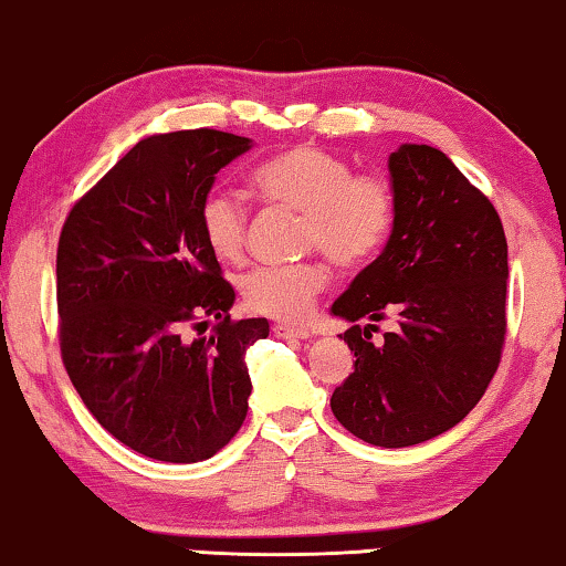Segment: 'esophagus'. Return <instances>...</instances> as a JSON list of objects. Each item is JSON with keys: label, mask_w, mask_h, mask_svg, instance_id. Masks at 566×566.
Wrapping results in <instances>:
<instances>
[{"label": "esophagus", "mask_w": 566, "mask_h": 566, "mask_svg": "<svg viewBox=\"0 0 566 566\" xmlns=\"http://www.w3.org/2000/svg\"><path fill=\"white\" fill-rule=\"evenodd\" d=\"M273 334L281 339H308L311 332L303 329V326H293V324H275Z\"/></svg>", "instance_id": "34e87169"}]
</instances>
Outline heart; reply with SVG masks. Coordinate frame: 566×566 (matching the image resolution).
I'll use <instances>...</instances> for the list:
<instances>
[{"mask_svg": "<svg viewBox=\"0 0 566 566\" xmlns=\"http://www.w3.org/2000/svg\"><path fill=\"white\" fill-rule=\"evenodd\" d=\"M252 191L270 207L303 214V250H318L342 270L359 268L388 242L396 196L382 176H352L349 163L318 147L298 145L273 155L252 170ZM201 234L224 263H237L248 242V207L229 191L201 203ZM329 275L318 263L260 265L242 277V298L258 314L301 322L314 308Z\"/></svg>", "mask_w": 566, "mask_h": 566, "instance_id": "1", "label": "heart"}]
</instances>
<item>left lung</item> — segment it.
Listing matches in <instances>:
<instances>
[{
    "label": "left lung",
    "instance_id": "left-lung-1",
    "mask_svg": "<svg viewBox=\"0 0 566 566\" xmlns=\"http://www.w3.org/2000/svg\"><path fill=\"white\" fill-rule=\"evenodd\" d=\"M388 170V244L332 306L357 357L332 411L357 439L398 449L449 431L485 396L505 342L507 242L488 196L437 147L400 145ZM385 315L399 326L373 345Z\"/></svg>",
    "mask_w": 566,
    "mask_h": 566
}]
</instances>
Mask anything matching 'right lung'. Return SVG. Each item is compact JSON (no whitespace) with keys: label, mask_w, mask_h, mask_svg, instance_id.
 I'll return each mask as SVG.
<instances>
[{"label":"right lung","mask_w":566,"mask_h":566,"mask_svg":"<svg viewBox=\"0 0 566 566\" xmlns=\"http://www.w3.org/2000/svg\"><path fill=\"white\" fill-rule=\"evenodd\" d=\"M252 147L219 129L137 143L65 219L59 339L65 373L114 439L158 462L214 457L240 431L252 390L244 352L268 318L232 322L234 289L201 234L219 170ZM217 317L211 338L188 325Z\"/></svg>","instance_id":"right-lung-1"}]
</instances>
